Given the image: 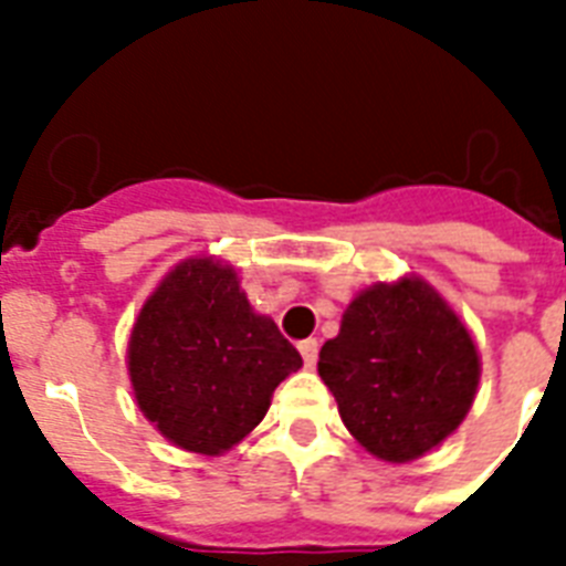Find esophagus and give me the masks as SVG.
<instances>
[{"instance_id": "34e87169", "label": "esophagus", "mask_w": 566, "mask_h": 566, "mask_svg": "<svg viewBox=\"0 0 566 566\" xmlns=\"http://www.w3.org/2000/svg\"><path fill=\"white\" fill-rule=\"evenodd\" d=\"M300 355H302V361H305V367H314V364H317V355H319L317 340H314V337H308V340H300Z\"/></svg>"}]
</instances>
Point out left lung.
<instances>
[{
    "mask_svg": "<svg viewBox=\"0 0 566 566\" xmlns=\"http://www.w3.org/2000/svg\"><path fill=\"white\" fill-rule=\"evenodd\" d=\"M317 370L355 440L402 464L461 426L479 387V353L429 284L402 279L355 296Z\"/></svg>",
    "mask_w": 566,
    "mask_h": 566,
    "instance_id": "1",
    "label": "left lung"
}]
</instances>
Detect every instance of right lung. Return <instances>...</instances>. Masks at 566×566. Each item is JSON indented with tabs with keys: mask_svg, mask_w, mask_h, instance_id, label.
<instances>
[{
	"mask_svg": "<svg viewBox=\"0 0 566 566\" xmlns=\"http://www.w3.org/2000/svg\"><path fill=\"white\" fill-rule=\"evenodd\" d=\"M302 367L270 317L249 308L238 273L190 258L146 300L128 376L146 420L176 447L220 455L264 420L279 381Z\"/></svg>",
	"mask_w": 566,
	"mask_h": 566,
	"instance_id": "obj_1",
	"label": "right lung"
}]
</instances>
